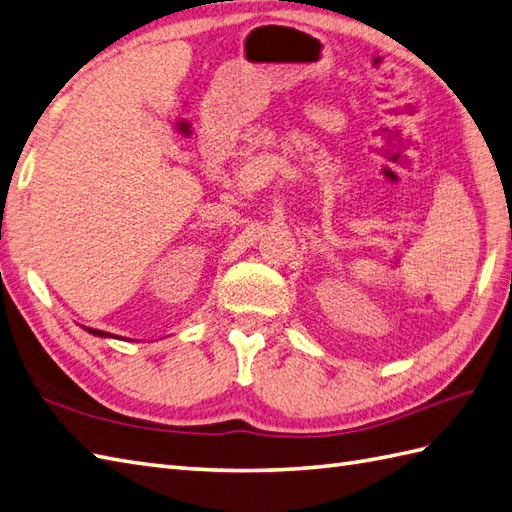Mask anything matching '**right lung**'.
<instances>
[{
	"mask_svg": "<svg viewBox=\"0 0 512 512\" xmlns=\"http://www.w3.org/2000/svg\"><path fill=\"white\" fill-rule=\"evenodd\" d=\"M89 334H93V336H98V338H115L113 334H109V331H100V329H91V327H85Z\"/></svg>",
	"mask_w": 512,
	"mask_h": 512,
	"instance_id": "1",
	"label": "right lung"
}]
</instances>
